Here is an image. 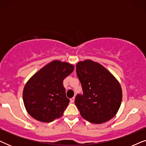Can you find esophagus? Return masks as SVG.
Listing matches in <instances>:
<instances>
[{
	"label": "esophagus",
	"mask_w": 146,
	"mask_h": 146,
	"mask_svg": "<svg viewBox=\"0 0 146 146\" xmlns=\"http://www.w3.org/2000/svg\"><path fill=\"white\" fill-rule=\"evenodd\" d=\"M74 100H75V98L74 97L70 99V102L71 103H74Z\"/></svg>",
	"instance_id": "obj_1"
}]
</instances>
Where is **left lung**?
I'll return each instance as SVG.
<instances>
[{"instance_id":"obj_1","label":"left lung","mask_w":146,"mask_h":146,"mask_svg":"<svg viewBox=\"0 0 146 146\" xmlns=\"http://www.w3.org/2000/svg\"><path fill=\"white\" fill-rule=\"evenodd\" d=\"M76 73L83 94H78L75 104L84 119L102 123L116 114L122 99L120 84L100 64L91 60L78 62Z\"/></svg>"}]
</instances>
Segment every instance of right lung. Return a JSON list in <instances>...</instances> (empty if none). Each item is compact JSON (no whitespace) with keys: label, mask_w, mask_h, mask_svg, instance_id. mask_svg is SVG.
Segmentation results:
<instances>
[{"label":"right lung","mask_w":146,"mask_h":146,"mask_svg":"<svg viewBox=\"0 0 146 146\" xmlns=\"http://www.w3.org/2000/svg\"><path fill=\"white\" fill-rule=\"evenodd\" d=\"M74 65L52 61L30 78L24 87L25 108L32 117L42 122H51L63 115L70 102L63 80L72 72Z\"/></svg>","instance_id":"1"}]
</instances>
